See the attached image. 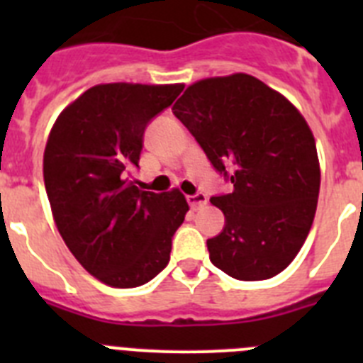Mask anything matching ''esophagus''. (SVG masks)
Returning <instances> with one entry per match:
<instances>
[{
	"label": "esophagus",
	"instance_id": "34e87169",
	"mask_svg": "<svg viewBox=\"0 0 363 363\" xmlns=\"http://www.w3.org/2000/svg\"><path fill=\"white\" fill-rule=\"evenodd\" d=\"M207 194H203V192H196V194H191V196H187V203L191 205L192 209H200V207H203L205 203H207Z\"/></svg>",
	"mask_w": 363,
	"mask_h": 363
}]
</instances>
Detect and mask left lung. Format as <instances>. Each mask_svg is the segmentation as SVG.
<instances>
[{"label": "left lung", "mask_w": 363, "mask_h": 363, "mask_svg": "<svg viewBox=\"0 0 363 363\" xmlns=\"http://www.w3.org/2000/svg\"><path fill=\"white\" fill-rule=\"evenodd\" d=\"M233 185L211 203L225 225L207 240L218 269L243 281L277 277L313 225L320 165L309 125L289 99L249 74L194 83L172 107Z\"/></svg>", "instance_id": "8db88e82"}]
</instances>
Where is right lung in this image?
Segmentation results:
<instances>
[{"label": "right lung", "mask_w": 363, "mask_h": 363, "mask_svg": "<svg viewBox=\"0 0 363 363\" xmlns=\"http://www.w3.org/2000/svg\"><path fill=\"white\" fill-rule=\"evenodd\" d=\"M184 85L107 83L83 92L54 123L43 178L54 221L74 258L112 287L152 280L171 258L189 205L179 191H142L143 134Z\"/></svg>", "instance_id": "add662e5"}]
</instances>
